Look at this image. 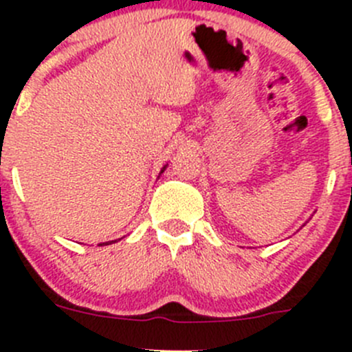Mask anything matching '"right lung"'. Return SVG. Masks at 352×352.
<instances>
[{"mask_svg": "<svg viewBox=\"0 0 352 352\" xmlns=\"http://www.w3.org/2000/svg\"><path fill=\"white\" fill-rule=\"evenodd\" d=\"M162 172H163V170H162ZM110 243H112V242H110ZM100 245H102V243H100ZM104 245H109V242H107V243H104Z\"/></svg>", "mask_w": 352, "mask_h": 352, "instance_id": "add662e5", "label": "right lung"}]
</instances>
